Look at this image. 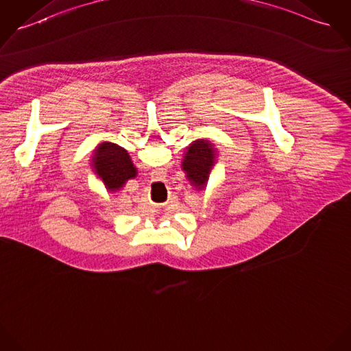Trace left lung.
Wrapping results in <instances>:
<instances>
[{
	"instance_id": "left-lung-1",
	"label": "left lung",
	"mask_w": 351,
	"mask_h": 351,
	"mask_svg": "<svg viewBox=\"0 0 351 351\" xmlns=\"http://www.w3.org/2000/svg\"><path fill=\"white\" fill-rule=\"evenodd\" d=\"M183 169L189 184L193 189L196 191L204 189L211 173V162L206 158L199 143H193L189 147L183 160Z\"/></svg>"
}]
</instances>
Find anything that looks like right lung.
<instances>
[{"mask_svg":"<svg viewBox=\"0 0 351 351\" xmlns=\"http://www.w3.org/2000/svg\"><path fill=\"white\" fill-rule=\"evenodd\" d=\"M95 173L103 180L109 192L120 191L125 183L137 176L136 168L125 149L116 144L103 148L95 162Z\"/></svg>","mask_w":351,"mask_h":351,"instance_id":"right-lung-1","label":"right lung"}]
</instances>
